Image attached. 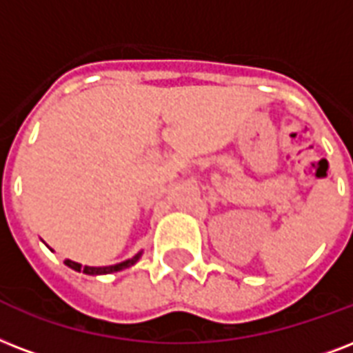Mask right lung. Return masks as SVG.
Here are the masks:
<instances>
[{
	"mask_svg": "<svg viewBox=\"0 0 353 353\" xmlns=\"http://www.w3.org/2000/svg\"><path fill=\"white\" fill-rule=\"evenodd\" d=\"M141 254H137L134 257L128 261H122V263H118V265H111V266H81L79 263H75V261L66 259L64 261V265L70 266L72 270H77V272L88 274V276H101V274H112V272H120L123 268H129V266H133L137 261L141 259Z\"/></svg>",
	"mask_w": 353,
	"mask_h": 353,
	"instance_id": "1",
	"label": "right lung"
}]
</instances>
